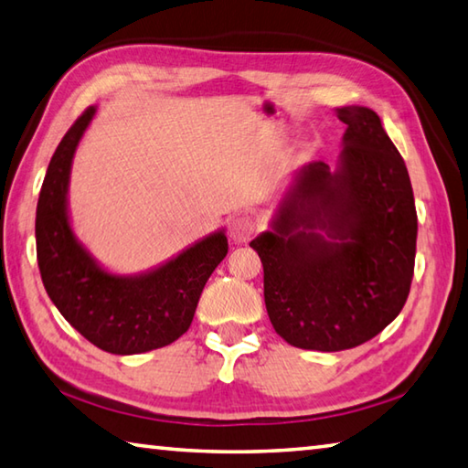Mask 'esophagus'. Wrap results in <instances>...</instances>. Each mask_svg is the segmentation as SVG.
I'll use <instances>...</instances> for the list:
<instances>
[{
    "label": "esophagus",
    "instance_id": "1",
    "mask_svg": "<svg viewBox=\"0 0 468 468\" xmlns=\"http://www.w3.org/2000/svg\"><path fill=\"white\" fill-rule=\"evenodd\" d=\"M253 231H256V220L250 215H239L231 218V223H229V237H231L235 243H248Z\"/></svg>",
    "mask_w": 468,
    "mask_h": 468
}]
</instances>
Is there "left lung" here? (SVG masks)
I'll use <instances>...</instances> for the list:
<instances>
[{
    "mask_svg": "<svg viewBox=\"0 0 468 468\" xmlns=\"http://www.w3.org/2000/svg\"><path fill=\"white\" fill-rule=\"evenodd\" d=\"M335 116L346 124L335 169H296L270 229L250 243L276 334L319 352L368 342L401 313L418 241L410 174L378 114L344 106Z\"/></svg>",
    "mask_w": 468,
    "mask_h": 468,
    "instance_id": "1",
    "label": "left lung"
}]
</instances>
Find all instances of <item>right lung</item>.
<instances>
[{"instance_id": "1", "label": "right lung", "mask_w": 468, "mask_h": 468, "mask_svg": "<svg viewBox=\"0 0 468 468\" xmlns=\"http://www.w3.org/2000/svg\"><path fill=\"white\" fill-rule=\"evenodd\" d=\"M90 106L50 159L37 207V258L58 313L100 350L131 356L157 350L188 331L212 271L225 260V229L139 274H116L73 231L69 180L75 151L96 116Z\"/></svg>"}]
</instances>
